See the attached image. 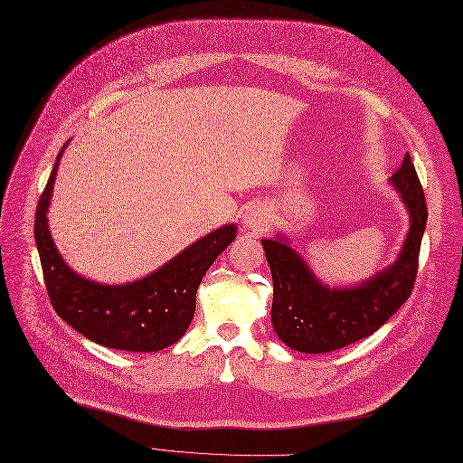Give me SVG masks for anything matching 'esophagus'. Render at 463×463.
<instances>
[{
    "instance_id": "esophagus-1",
    "label": "esophagus",
    "mask_w": 463,
    "mask_h": 463,
    "mask_svg": "<svg viewBox=\"0 0 463 463\" xmlns=\"http://www.w3.org/2000/svg\"><path fill=\"white\" fill-rule=\"evenodd\" d=\"M269 225H270V210L266 208V204L255 203L248 206L244 213V227L248 231H251L253 234H260L262 231L269 229Z\"/></svg>"
}]
</instances>
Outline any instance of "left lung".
I'll use <instances>...</instances> for the list:
<instances>
[{
  "label": "left lung",
  "mask_w": 463,
  "mask_h": 463,
  "mask_svg": "<svg viewBox=\"0 0 463 463\" xmlns=\"http://www.w3.org/2000/svg\"><path fill=\"white\" fill-rule=\"evenodd\" d=\"M391 180L411 213V227L398 260L366 283L328 288L285 240H262L274 283L272 325L290 349L330 353L347 347L379 330L411 297L428 206L409 154Z\"/></svg>",
  "instance_id": "1"
}]
</instances>
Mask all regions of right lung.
I'll return each instance as SVG.
<instances>
[{
	"mask_svg": "<svg viewBox=\"0 0 463 463\" xmlns=\"http://www.w3.org/2000/svg\"><path fill=\"white\" fill-rule=\"evenodd\" d=\"M60 156L35 212L43 278L56 313L91 342L110 349L150 353L176 344L191 325L203 276L234 240L236 227L210 232L140 281L119 287L88 281L61 260L46 225Z\"/></svg>",
	"mask_w": 463,
	"mask_h": 463,
	"instance_id": "right-lung-1",
	"label": "right lung"
}]
</instances>
